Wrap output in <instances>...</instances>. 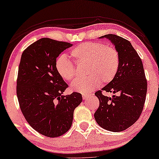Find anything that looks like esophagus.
<instances>
[{"instance_id": "1", "label": "esophagus", "mask_w": 159, "mask_h": 159, "mask_svg": "<svg viewBox=\"0 0 159 159\" xmlns=\"http://www.w3.org/2000/svg\"><path fill=\"white\" fill-rule=\"evenodd\" d=\"M89 96H90V95H88V94H82V98L84 100H87L88 98H89Z\"/></svg>"}]
</instances>
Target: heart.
I'll return each mask as SVG.
<instances>
[{
  "label": "heart",
  "instance_id": "b5f03b06",
  "mask_svg": "<svg viewBox=\"0 0 159 159\" xmlns=\"http://www.w3.org/2000/svg\"><path fill=\"white\" fill-rule=\"evenodd\" d=\"M71 56L77 64H87L85 74L88 77L75 80L71 84V90L82 93L90 92L100 83L111 82L120 64L118 51L101 43L87 42L78 45L71 51ZM56 68L65 80L71 81L76 77L75 67L66 56H61L57 58Z\"/></svg>",
  "mask_w": 159,
  "mask_h": 159
}]
</instances>
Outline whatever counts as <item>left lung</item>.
<instances>
[{
  "mask_svg": "<svg viewBox=\"0 0 159 159\" xmlns=\"http://www.w3.org/2000/svg\"><path fill=\"white\" fill-rule=\"evenodd\" d=\"M106 38L119 53L120 64L111 82L95 95L100 105L94 116L100 127L108 131L121 132L133 125L143 111L147 93V80L140 56L131 43L116 34L100 37ZM103 90L119 93L111 98L102 94Z\"/></svg>",
  "mask_w": 159,
  "mask_h": 159,
  "instance_id": "1",
  "label": "left lung"
}]
</instances>
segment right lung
<instances>
[{
    "label": "right lung",
    "instance_id": "obj_1",
    "mask_svg": "<svg viewBox=\"0 0 159 159\" xmlns=\"http://www.w3.org/2000/svg\"><path fill=\"white\" fill-rule=\"evenodd\" d=\"M71 43L41 38L22 53L16 94L21 111L34 130L48 138L59 137L71 128L74 111L82 95H64L67 84L56 70V58Z\"/></svg>",
    "mask_w": 159,
    "mask_h": 159
}]
</instances>
